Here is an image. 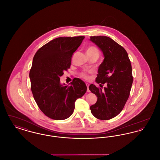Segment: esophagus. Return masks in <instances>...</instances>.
I'll list each match as a JSON object with an SVG mask.
<instances>
[{
	"instance_id": "obj_1",
	"label": "esophagus",
	"mask_w": 160,
	"mask_h": 160,
	"mask_svg": "<svg viewBox=\"0 0 160 160\" xmlns=\"http://www.w3.org/2000/svg\"><path fill=\"white\" fill-rule=\"evenodd\" d=\"M86 86H87V92H90V91H89V84L88 83H86Z\"/></svg>"
}]
</instances>
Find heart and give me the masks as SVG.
I'll return each instance as SVG.
<instances>
[{
	"instance_id": "heart-1",
	"label": "heart",
	"mask_w": 160,
	"mask_h": 160,
	"mask_svg": "<svg viewBox=\"0 0 160 160\" xmlns=\"http://www.w3.org/2000/svg\"><path fill=\"white\" fill-rule=\"evenodd\" d=\"M86 53L88 56H99V50L98 48L95 46H91L89 47L86 50ZM89 72L86 71H82L79 73V76L84 79H88L89 78Z\"/></svg>"
}]
</instances>
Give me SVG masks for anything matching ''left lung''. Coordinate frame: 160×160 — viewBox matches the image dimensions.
<instances>
[{
  "mask_svg": "<svg viewBox=\"0 0 160 160\" xmlns=\"http://www.w3.org/2000/svg\"><path fill=\"white\" fill-rule=\"evenodd\" d=\"M90 40L102 52L104 59L99 65L96 82L102 90L92 84L89 90L95 94L97 102L90 107L92 114L100 120H108L119 114L128 99L133 77L132 67L125 48L107 37H91Z\"/></svg>",
  "mask_w": 160,
  "mask_h": 160,
  "instance_id": "obj_1",
  "label": "left lung"
}]
</instances>
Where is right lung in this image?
I'll return each instance as SVG.
<instances>
[{
  "label": "right lung",
  "instance_id": "right-lung-1",
  "mask_svg": "<svg viewBox=\"0 0 160 160\" xmlns=\"http://www.w3.org/2000/svg\"><path fill=\"white\" fill-rule=\"evenodd\" d=\"M84 38L79 36L54 39L41 47L33 57L29 72L31 91L39 109L49 118H68L74 112L76 99L87 91L86 84L78 78H74L70 85L60 82Z\"/></svg>",
  "mask_w": 160,
  "mask_h": 160
}]
</instances>
